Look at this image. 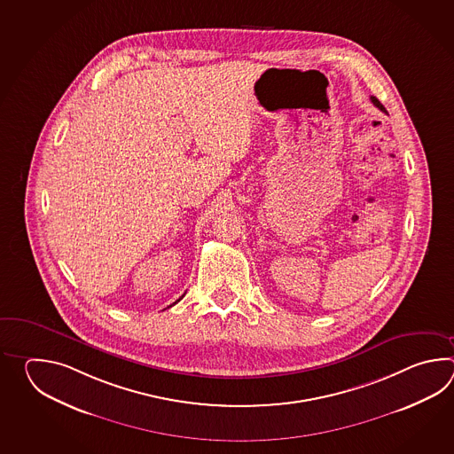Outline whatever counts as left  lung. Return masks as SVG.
Segmentation results:
<instances>
[{
	"instance_id": "left-lung-1",
	"label": "left lung",
	"mask_w": 454,
	"mask_h": 454,
	"mask_svg": "<svg viewBox=\"0 0 454 454\" xmlns=\"http://www.w3.org/2000/svg\"><path fill=\"white\" fill-rule=\"evenodd\" d=\"M372 98V102H373V106H378L381 112H386L385 106H381V102L378 100L377 97H370Z\"/></svg>"
}]
</instances>
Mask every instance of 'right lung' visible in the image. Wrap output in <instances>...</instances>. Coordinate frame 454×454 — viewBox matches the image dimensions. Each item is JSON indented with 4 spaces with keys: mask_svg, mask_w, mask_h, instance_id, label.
<instances>
[{
    "mask_svg": "<svg viewBox=\"0 0 454 454\" xmlns=\"http://www.w3.org/2000/svg\"><path fill=\"white\" fill-rule=\"evenodd\" d=\"M182 297H184V295H182ZM178 300H180V299H178ZM178 300H176V301H178ZM176 301H175V303H176Z\"/></svg>",
    "mask_w": 454,
    "mask_h": 454,
    "instance_id": "add662e5",
    "label": "right lung"
}]
</instances>
